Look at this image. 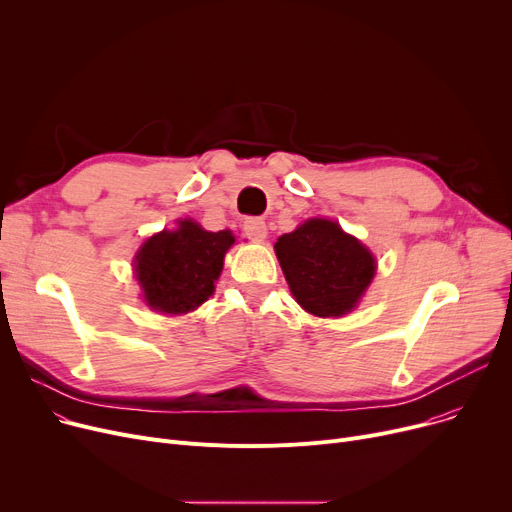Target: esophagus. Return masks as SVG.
I'll return each instance as SVG.
<instances>
[{"label": "esophagus", "instance_id": "obj_1", "mask_svg": "<svg viewBox=\"0 0 512 512\" xmlns=\"http://www.w3.org/2000/svg\"><path fill=\"white\" fill-rule=\"evenodd\" d=\"M242 230H245V234L255 242H261L267 236V226L259 218H247L245 224H242Z\"/></svg>", "mask_w": 512, "mask_h": 512}]
</instances>
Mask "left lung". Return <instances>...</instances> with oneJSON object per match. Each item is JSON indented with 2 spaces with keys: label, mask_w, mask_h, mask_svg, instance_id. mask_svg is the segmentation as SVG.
<instances>
[{
  "label": "left lung",
  "mask_w": 512,
  "mask_h": 512,
  "mask_svg": "<svg viewBox=\"0 0 512 512\" xmlns=\"http://www.w3.org/2000/svg\"><path fill=\"white\" fill-rule=\"evenodd\" d=\"M297 303L317 317L351 313L375 276V257L338 222L311 218L274 245Z\"/></svg>",
  "instance_id": "1"
}]
</instances>
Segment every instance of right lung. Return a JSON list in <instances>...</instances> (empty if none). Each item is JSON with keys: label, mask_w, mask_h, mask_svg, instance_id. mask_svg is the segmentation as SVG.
Segmentation results:
<instances>
[{"label": "right lung", "mask_w": 512, "mask_h": 512, "mask_svg": "<svg viewBox=\"0 0 512 512\" xmlns=\"http://www.w3.org/2000/svg\"><path fill=\"white\" fill-rule=\"evenodd\" d=\"M232 245L230 230L207 232L195 220H178L176 230L153 234L134 255L145 303L168 315L195 311L213 294Z\"/></svg>", "instance_id": "right-lung-1"}]
</instances>
